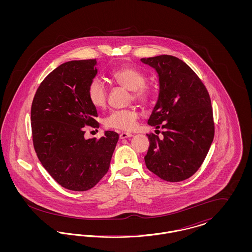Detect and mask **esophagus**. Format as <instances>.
Masks as SVG:
<instances>
[{"label":"esophagus","mask_w":252,"mask_h":252,"mask_svg":"<svg viewBox=\"0 0 252 252\" xmlns=\"http://www.w3.org/2000/svg\"><path fill=\"white\" fill-rule=\"evenodd\" d=\"M133 135L130 134V133H126V132H122L120 134V139H126V138H129V137H132Z\"/></svg>","instance_id":"obj_1"}]
</instances>
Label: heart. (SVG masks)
<instances>
[{
	"instance_id": "obj_1",
	"label": "heart",
	"mask_w": 252,
	"mask_h": 252,
	"mask_svg": "<svg viewBox=\"0 0 252 252\" xmlns=\"http://www.w3.org/2000/svg\"><path fill=\"white\" fill-rule=\"evenodd\" d=\"M111 80L122 88L130 91V100L139 104H146L153 96V89L146 83L144 72L134 67H121L110 73ZM88 99L94 108H103L107 103V91L99 80L94 79L88 86ZM139 114L133 108L114 110L104 121L106 127L129 131L136 126Z\"/></svg>"
}]
</instances>
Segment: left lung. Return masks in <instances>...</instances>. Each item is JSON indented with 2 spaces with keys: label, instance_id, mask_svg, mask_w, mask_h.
Segmentation results:
<instances>
[{
  "label": "left lung",
  "instance_id": "obj_1",
  "mask_svg": "<svg viewBox=\"0 0 252 252\" xmlns=\"http://www.w3.org/2000/svg\"><path fill=\"white\" fill-rule=\"evenodd\" d=\"M141 61L156 70L159 81L158 102L147 123L163 129L160 138L147 134L146 167L161 180H187L203 163L215 136L209 93L196 73L176 57Z\"/></svg>",
  "mask_w": 252,
  "mask_h": 252
}]
</instances>
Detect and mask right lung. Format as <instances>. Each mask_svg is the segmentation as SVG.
<instances>
[{"instance_id":"add662e5","label":"right lung","mask_w":252,"mask_h":252,"mask_svg":"<svg viewBox=\"0 0 252 252\" xmlns=\"http://www.w3.org/2000/svg\"><path fill=\"white\" fill-rule=\"evenodd\" d=\"M95 65L96 60L61 64L40 83L31 107L36 156L60 185L77 192L90 190L108 173L119 139L114 131L98 141L84 138L85 126L99 127L87 94Z\"/></svg>"}]
</instances>
